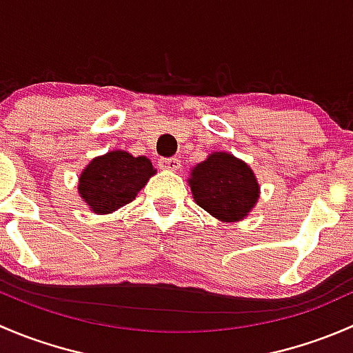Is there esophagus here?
<instances>
[{"instance_id":"34e87169","label":"esophagus","mask_w":353,"mask_h":353,"mask_svg":"<svg viewBox=\"0 0 353 353\" xmlns=\"http://www.w3.org/2000/svg\"><path fill=\"white\" fill-rule=\"evenodd\" d=\"M159 165H160V169L172 170V172H176V170L181 167V160L176 159V157H170V159H162V160H160Z\"/></svg>"}]
</instances>
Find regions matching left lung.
Returning a JSON list of instances; mask_svg holds the SVG:
<instances>
[{
    "label": "left lung",
    "instance_id": "left-lung-1",
    "mask_svg": "<svg viewBox=\"0 0 353 353\" xmlns=\"http://www.w3.org/2000/svg\"><path fill=\"white\" fill-rule=\"evenodd\" d=\"M188 184L194 201L220 222H241L259 199L256 174L229 152H212L191 169Z\"/></svg>",
    "mask_w": 353,
    "mask_h": 353
}]
</instances>
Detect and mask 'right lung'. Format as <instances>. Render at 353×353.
Listing matches in <instances>:
<instances>
[{
  "instance_id": "obj_1",
  "label": "right lung",
  "mask_w": 353,
  "mask_h": 353,
  "mask_svg": "<svg viewBox=\"0 0 353 353\" xmlns=\"http://www.w3.org/2000/svg\"><path fill=\"white\" fill-rule=\"evenodd\" d=\"M157 174L145 155L110 150L88 162L78 177V194L92 213L108 215L133 201Z\"/></svg>"
}]
</instances>
